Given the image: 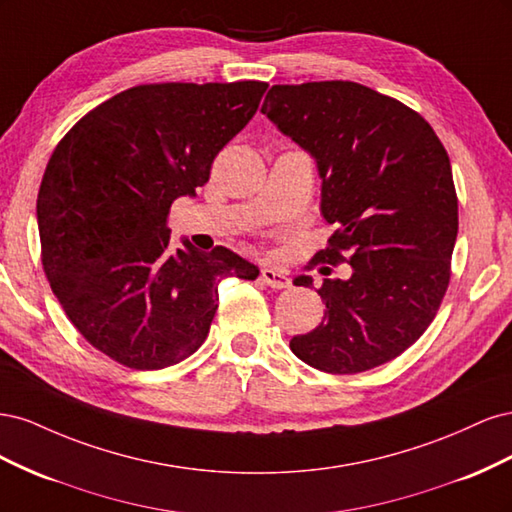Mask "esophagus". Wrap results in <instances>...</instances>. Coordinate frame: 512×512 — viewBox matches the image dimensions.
<instances>
[{
    "mask_svg": "<svg viewBox=\"0 0 512 512\" xmlns=\"http://www.w3.org/2000/svg\"><path fill=\"white\" fill-rule=\"evenodd\" d=\"M260 280L271 288H290V277L286 271H277L271 267H265L260 271Z\"/></svg>",
    "mask_w": 512,
    "mask_h": 512,
    "instance_id": "34e87169",
    "label": "esophagus"
}]
</instances>
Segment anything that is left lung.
Listing matches in <instances>:
<instances>
[{
    "instance_id": "8db88e82",
    "label": "left lung",
    "mask_w": 512,
    "mask_h": 512,
    "mask_svg": "<svg viewBox=\"0 0 512 512\" xmlns=\"http://www.w3.org/2000/svg\"><path fill=\"white\" fill-rule=\"evenodd\" d=\"M262 113L318 162L335 232L312 262L352 267L350 280L322 282L324 318L290 350L337 376L393 361L451 282L459 213L444 145L410 106L352 81L273 85ZM294 284L312 288V277Z\"/></svg>"
}]
</instances>
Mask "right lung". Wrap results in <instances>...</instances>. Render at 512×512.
<instances>
[{
	"label": "right lung",
	"instance_id": "1",
	"mask_svg": "<svg viewBox=\"0 0 512 512\" xmlns=\"http://www.w3.org/2000/svg\"><path fill=\"white\" fill-rule=\"evenodd\" d=\"M267 83H151L98 104L57 143L38 192L40 258L68 320L130 369L194 354L228 275L258 267L215 245L170 247L168 213L194 196L250 121Z\"/></svg>",
	"mask_w": 512,
	"mask_h": 512
}]
</instances>
